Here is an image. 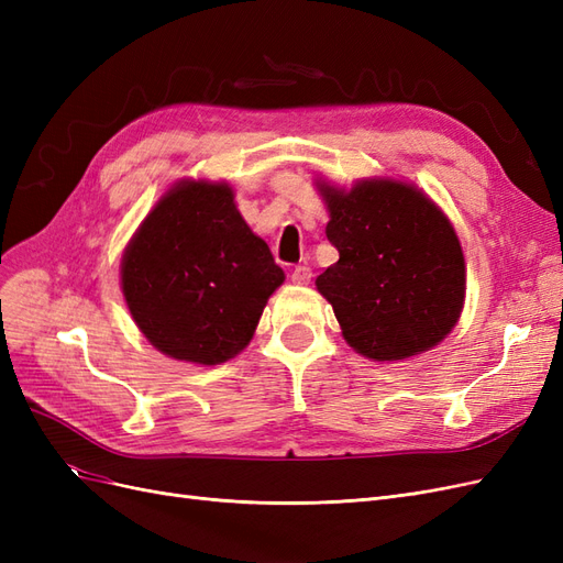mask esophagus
I'll return each instance as SVG.
<instances>
[{
  "label": "esophagus",
  "mask_w": 563,
  "mask_h": 563,
  "mask_svg": "<svg viewBox=\"0 0 563 563\" xmlns=\"http://www.w3.org/2000/svg\"><path fill=\"white\" fill-rule=\"evenodd\" d=\"M312 279V269L308 265H296L291 269V282L294 284H310Z\"/></svg>",
  "instance_id": "34e87169"
}]
</instances>
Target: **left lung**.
I'll return each instance as SVG.
<instances>
[{"mask_svg": "<svg viewBox=\"0 0 563 563\" xmlns=\"http://www.w3.org/2000/svg\"><path fill=\"white\" fill-rule=\"evenodd\" d=\"M338 263L317 277L347 345L397 362L439 345L465 302V258L451 220L416 185L317 183Z\"/></svg>", "mask_w": 563, "mask_h": 563, "instance_id": "1", "label": "left lung"}]
</instances>
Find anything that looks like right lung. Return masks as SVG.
Returning <instances> with one entry per match:
<instances>
[{
    "mask_svg": "<svg viewBox=\"0 0 563 563\" xmlns=\"http://www.w3.org/2000/svg\"><path fill=\"white\" fill-rule=\"evenodd\" d=\"M284 269L236 211L228 183L180 180L147 213L122 258L135 327L166 356L216 366L253 338Z\"/></svg>",
    "mask_w": 563,
    "mask_h": 563,
    "instance_id": "1",
    "label": "right lung"
}]
</instances>
